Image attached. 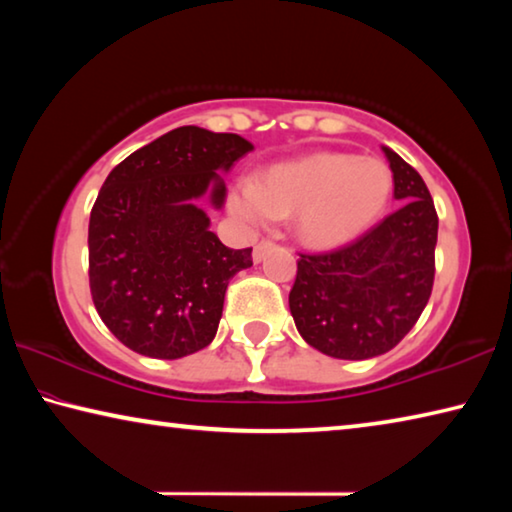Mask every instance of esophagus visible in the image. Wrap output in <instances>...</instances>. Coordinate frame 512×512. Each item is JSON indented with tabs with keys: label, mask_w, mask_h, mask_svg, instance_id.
I'll return each instance as SVG.
<instances>
[{
	"label": "esophagus",
	"mask_w": 512,
	"mask_h": 512,
	"mask_svg": "<svg viewBox=\"0 0 512 512\" xmlns=\"http://www.w3.org/2000/svg\"><path fill=\"white\" fill-rule=\"evenodd\" d=\"M273 248V241H268V239H264V241H259V244L255 246V250H253V259L255 262H262V259L266 257V253L268 250Z\"/></svg>",
	"instance_id": "1"
}]
</instances>
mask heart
<instances>
[{
	"label": "heart",
	"mask_w": 512,
	"mask_h": 512,
	"mask_svg": "<svg viewBox=\"0 0 512 512\" xmlns=\"http://www.w3.org/2000/svg\"><path fill=\"white\" fill-rule=\"evenodd\" d=\"M393 185L384 160L323 151L273 164L257 180L239 178L228 207L253 225L291 219L302 244L332 248L359 237L384 214Z\"/></svg>",
	"instance_id": "obj_1"
}]
</instances>
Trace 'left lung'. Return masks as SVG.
Wrapping results in <instances>:
<instances>
[{
  "instance_id": "obj_1",
  "label": "left lung",
  "mask_w": 512,
  "mask_h": 512,
  "mask_svg": "<svg viewBox=\"0 0 512 512\" xmlns=\"http://www.w3.org/2000/svg\"><path fill=\"white\" fill-rule=\"evenodd\" d=\"M400 210L327 253H300L289 309L302 339L334 359L393 350L427 307L438 214L418 171L384 146Z\"/></svg>"
}]
</instances>
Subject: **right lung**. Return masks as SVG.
<instances>
[{"instance_id": "1", "label": "right lung", "mask_w": 512, "mask_h": 512, "mask_svg": "<svg viewBox=\"0 0 512 512\" xmlns=\"http://www.w3.org/2000/svg\"><path fill=\"white\" fill-rule=\"evenodd\" d=\"M253 144L235 133L180 126L108 173L90 214V293L117 339L151 359H180L212 343L228 282L253 266L210 230L228 171Z\"/></svg>"}]
</instances>
